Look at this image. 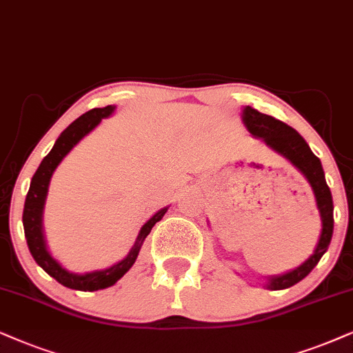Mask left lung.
<instances>
[{
	"label": "left lung",
	"mask_w": 353,
	"mask_h": 353,
	"mask_svg": "<svg viewBox=\"0 0 353 353\" xmlns=\"http://www.w3.org/2000/svg\"><path fill=\"white\" fill-rule=\"evenodd\" d=\"M243 122L254 138H262L272 150L285 156L293 166L300 169L314 192L316 205H318L321 221H323L319 241L310 259L303 262L300 267H296V269L287 272V274L269 276L264 283V287L269 290H285L301 282L318 265L321 257L324 256L329 244H331L334 231L332 194L327 182H325L324 169L319 158L311 151L305 138L295 128L283 123L282 120H276L272 115L259 112V110L252 109L251 105H246L243 109Z\"/></svg>",
	"instance_id": "8db88e82"
}]
</instances>
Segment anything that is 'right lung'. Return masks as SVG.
<instances>
[{
  "label": "right lung",
  "instance_id": "add662e5",
  "mask_svg": "<svg viewBox=\"0 0 353 353\" xmlns=\"http://www.w3.org/2000/svg\"><path fill=\"white\" fill-rule=\"evenodd\" d=\"M114 110L115 105H107L102 107V109L89 110V112L83 114L81 117L74 120L73 123L68 125V127L61 132V135L57 138L50 153L42 159L39 169L32 176L28 197H26L24 213H22L24 234L26 239H28L29 251L32 254L34 261L37 262L48 275L53 276L58 283L73 290H81V292H96V290L112 287L114 283H117V280L122 279V276L132 269V265L135 264L138 252H140L141 246H143V241L146 239V236L150 234L151 228H153L156 223L164 216V213L168 212V207H164L159 210L158 213H154V215L141 226L140 233L137 236L135 244H133L130 252L127 254V257H123L122 261L105 270H96L91 272V274L83 275L73 274V272L63 269V267L52 257V254L48 252L46 236H43L42 228V215L43 205H46L47 199L48 184H50L53 171H55L58 164L61 163V159L79 143V140H83L89 132L94 130L97 125L101 123L102 119L112 115Z\"/></svg>",
  "mask_w": 353,
  "mask_h": 353
}]
</instances>
